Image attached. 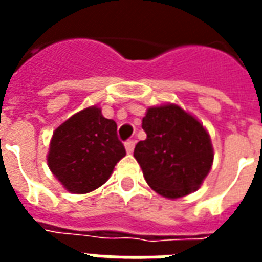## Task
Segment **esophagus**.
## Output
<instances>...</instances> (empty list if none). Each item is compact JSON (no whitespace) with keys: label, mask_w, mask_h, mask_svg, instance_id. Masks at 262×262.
Instances as JSON below:
<instances>
[{"label":"esophagus","mask_w":262,"mask_h":262,"mask_svg":"<svg viewBox=\"0 0 262 262\" xmlns=\"http://www.w3.org/2000/svg\"><path fill=\"white\" fill-rule=\"evenodd\" d=\"M125 148H126L127 154H132L133 149H135V141L133 140H127L126 143H125Z\"/></svg>","instance_id":"obj_1"}]
</instances>
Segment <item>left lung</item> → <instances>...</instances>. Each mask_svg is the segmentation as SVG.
Segmentation results:
<instances>
[{
    "label": "left lung",
    "mask_w": 262,
    "mask_h": 262,
    "mask_svg": "<svg viewBox=\"0 0 262 262\" xmlns=\"http://www.w3.org/2000/svg\"><path fill=\"white\" fill-rule=\"evenodd\" d=\"M147 139L135 158L149 186L167 199L197 190L213 162L211 137L199 119L177 104L149 107L143 118Z\"/></svg>",
    "instance_id": "left-lung-1"
}]
</instances>
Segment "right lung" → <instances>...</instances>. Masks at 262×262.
Segmentation results:
<instances>
[{
  "mask_svg": "<svg viewBox=\"0 0 262 262\" xmlns=\"http://www.w3.org/2000/svg\"><path fill=\"white\" fill-rule=\"evenodd\" d=\"M126 155L117 136V123L96 106L76 113L53 133L47 164L71 193L84 194L110 178L115 164Z\"/></svg>",
  "mask_w": 262,
  "mask_h": 262,
  "instance_id": "obj_1",
  "label": "right lung"
}]
</instances>
